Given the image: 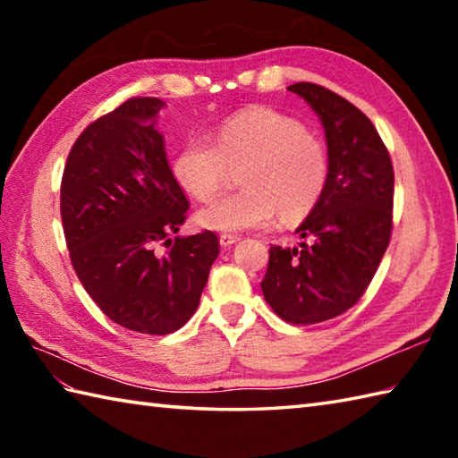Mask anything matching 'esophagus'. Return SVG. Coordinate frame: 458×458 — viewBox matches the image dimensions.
<instances>
[{"label": "esophagus", "mask_w": 458, "mask_h": 458, "mask_svg": "<svg viewBox=\"0 0 458 458\" xmlns=\"http://www.w3.org/2000/svg\"><path fill=\"white\" fill-rule=\"evenodd\" d=\"M238 240H240L238 234H220V246L228 248V246H232V244H236Z\"/></svg>", "instance_id": "obj_1"}]
</instances>
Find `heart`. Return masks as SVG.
Masks as SVG:
<instances>
[{
    "label": "heart",
    "instance_id": "obj_1",
    "mask_svg": "<svg viewBox=\"0 0 458 458\" xmlns=\"http://www.w3.org/2000/svg\"><path fill=\"white\" fill-rule=\"evenodd\" d=\"M244 189L197 214L200 226L216 232L264 228L281 212L299 220L317 207L328 182V153L317 135L287 114L254 106L224 120L214 145L191 140L173 159V177L194 200L207 202L239 169Z\"/></svg>",
    "mask_w": 458,
    "mask_h": 458
}]
</instances>
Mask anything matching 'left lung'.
Instances as JSON below:
<instances>
[{"instance_id":"obj_1","label":"left lung","mask_w":458,"mask_h":458,"mask_svg":"<svg viewBox=\"0 0 458 458\" xmlns=\"http://www.w3.org/2000/svg\"><path fill=\"white\" fill-rule=\"evenodd\" d=\"M325 128L328 182L295 230V248H269L261 291L293 325L343 315L362 297L392 236L394 167L374 123L343 96L310 82L291 84Z\"/></svg>"}]
</instances>
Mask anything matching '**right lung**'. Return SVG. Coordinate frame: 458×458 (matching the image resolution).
I'll use <instances>...</instances> for the list:
<instances>
[{"label": "right lung", "instance_id": "right-lung-1", "mask_svg": "<svg viewBox=\"0 0 458 458\" xmlns=\"http://www.w3.org/2000/svg\"><path fill=\"white\" fill-rule=\"evenodd\" d=\"M161 108L159 98H131L92 122L68 153L61 184L76 276L106 317L143 335L187 323L220 251L210 230L169 238L189 200L155 128Z\"/></svg>", "mask_w": 458, "mask_h": 458}]
</instances>
